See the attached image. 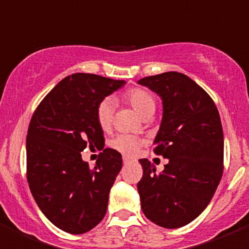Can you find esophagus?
<instances>
[{"label":"esophagus","mask_w":249,"mask_h":249,"mask_svg":"<svg viewBox=\"0 0 249 249\" xmlns=\"http://www.w3.org/2000/svg\"><path fill=\"white\" fill-rule=\"evenodd\" d=\"M129 162H131V160H129L128 157H123V163L127 164V163H129Z\"/></svg>","instance_id":"1"}]
</instances>
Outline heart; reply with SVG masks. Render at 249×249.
<instances>
[{
  "mask_svg": "<svg viewBox=\"0 0 249 249\" xmlns=\"http://www.w3.org/2000/svg\"><path fill=\"white\" fill-rule=\"evenodd\" d=\"M124 100L137 111L141 117H151L156 111V98L155 96L146 89L142 87H133L126 91ZM114 113V101L112 98H103L97 106L96 118L102 129H108L113 121ZM143 141L132 135H118L111 142V146L118 152L127 156H133L137 153Z\"/></svg>",
  "mask_w": 249,
  "mask_h": 249,
  "instance_id": "heart-1",
  "label": "heart"
}]
</instances>
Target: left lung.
I'll return each instance as SVG.
<instances>
[{"instance_id":"8db88e82","label":"left lung","mask_w":249,"mask_h":249,"mask_svg":"<svg viewBox=\"0 0 249 249\" xmlns=\"http://www.w3.org/2000/svg\"><path fill=\"white\" fill-rule=\"evenodd\" d=\"M138 83L162 98L163 117L153 151L168 160L160 173L148 160H140L141 208L157 226L183 227L206 210L223 173L218 109L210 94L179 72L144 77Z\"/></svg>"}]
</instances>
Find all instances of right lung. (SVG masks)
I'll return each mask as SVG.
<instances>
[{
  "instance_id": "obj_1",
  "label": "right lung",
  "mask_w": 249,
  "mask_h": 249,
  "mask_svg": "<svg viewBox=\"0 0 249 249\" xmlns=\"http://www.w3.org/2000/svg\"><path fill=\"white\" fill-rule=\"evenodd\" d=\"M124 83L74 73L51 89L31 118L26 140L28 186L48 221L65 232L82 234L105 217L122 156L103 148L96 111L103 98ZM87 145L104 149L93 169L80 156Z\"/></svg>"
}]
</instances>
